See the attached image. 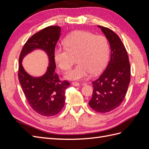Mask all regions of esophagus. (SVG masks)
Returning a JSON list of instances; mask_svg holds the SVG:
<instances>
[{
	"label": "esophagus",
	"mask_w": 149,
	"mask_h": 149,
	"mask_svg": "<svg viewBox=\"0 0 149 149\" xmlns=\"http://www.w3.org/2000/svg\"><path fill=\"white\" fill-rule=\"evenodd\" d=\"M79 84H80L79 83H78V82H73V83H72V85L74 86H79Z\"/></svg>",
	"instance_id": "esophagus-1"
}]
</instances>
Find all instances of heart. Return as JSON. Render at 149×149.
<instances>
[{
    "mask_svg": "<svg viewBox=\"0 0 149 149\" xmlns=\"http://www.w3.org/2000/svg\"><path fill=\"white\" fill-rule=\"evenodd\" d=\"M66 47L57 46L53 57L56 65L64 71L70 70L77 56L78 65L68 73L70 80H81L91 73L97 74L105 67L109 54V46L103 35H95L90 31L78 30L69 35L65 40Z\"/></svg>",
    "mask_w": 149,
    "mask_h": 149,
    "instance_id": "b5f03b06",
    "label": "heart"
}]
</instances>
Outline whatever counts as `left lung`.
<instances>
[{
	"mask_svg": "<svg viewBox=\"0 0 149 149\" xmlns=\"http://www.w3.org/2000/svg\"><path fill=\"white\" fill-rule=\"evenodd\" d=\"M111 47V58L100 78L92 83L93 93L89 105L101 113L109 112L123 102L130 81V66L127 51L119 36L111 29L98 26Z\"/></svg>",
	"mask_w": 149,
	"mask_h": 149,
	"instance_id": "1",
	"label": "left lung"
}]
</instances>
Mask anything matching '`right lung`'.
Returning <instances> with one entry per match:
<instances>
[{"label":"right lung","instance_id":"add662e5","mask_svg":"<svg viewBox=\"0 0 149 149\" xmlns=\"http://www.w3.org/2000/svg\"><path fill=\"white\" fill-rule=\"evenodd\" d=\"M60 33L59 26H49L39 31L26 41L19 56L18 76L22 89L31 109L43 116L49 117L59 113L65 106V91L70 86L68 81H61L55 72L53 51ZM37 48L47 52L50 63L45 75L33 78L26 73L21 61L26 54Z\"/></svg>","mask_w":149,"mask_h":149}]
</instances>
